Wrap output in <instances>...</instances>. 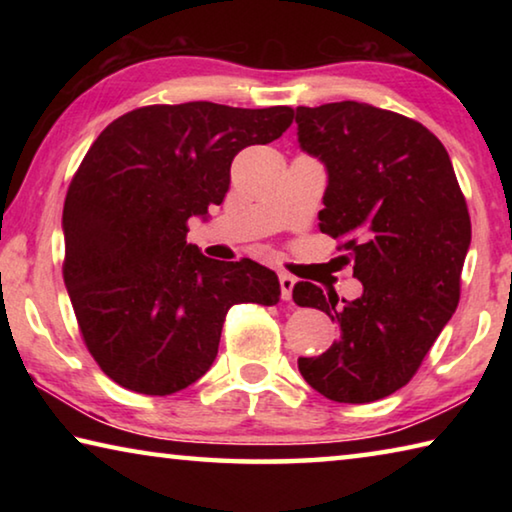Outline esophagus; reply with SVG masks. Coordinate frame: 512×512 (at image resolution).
Masks as SVG:
<instances>
[{"label": "esophagus", "mask_w": 512, "mask_h": 512, "mask_svg": "<svg viewBox=\"0 0 512 512\" xmlns=\"http://www.w3.org/2000/svg\"><path fill=\"white\" fill-rule=\"evenodd\" d=\"M293 287H296V277L289 273H280V289H282V300H291Z\"/></svg>", "instance_id": "obj_1"}]
</instances>
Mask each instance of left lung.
I'll use <instances>...</instances> for the list:
<instances>
[{
  "instance_id": "left-lung-1",
  "label": "left lung",
  "mask_w": 512,
  "mask_h": 512,
  "mask_svg": "<svg viewBox=\"0 0 512 512\" xmlns=\"http://www.w3.org/2000/svg\"><path fill=\"white\" fill-rule=\"evenodd\" d=\"M296 124L300 149L327 169L320 232L341 241L363 284L357 300L293 287L296 305L341 329L298 368L327 400L368 404L409 384L456 311L470 214L443 142L420 121L339 101L298 106Z\"/></svg>"
}]
</instances>
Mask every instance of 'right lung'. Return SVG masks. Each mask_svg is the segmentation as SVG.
I'll return each mask as SVG.
<instances>
[{"label": "right lung", "instance_id": "obj_1", "mask_svg": "<svg viewBox=\"0 0 512 512\" xmlns=\"http://www.w3.org/2000/svg\"><path fill=\"white\" fill-rule=\"evenodd\" d=\"M291 121L289 106H144L85 153L63 207V277L85 345L119 386L183 391L210 370L232 305H277L271 268L205 257L187 244V221L223 203L241 149Z\"/></svg>", "mask_w": 512, "mask_h": 512}]
</instances>
